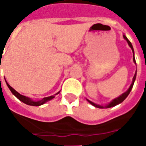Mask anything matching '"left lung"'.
<instances>
[{
  "label": "left lung",
  "mask_w": 146,
  "mask_h": 146,
  "mask_svg": "<svg viewBox=\"0 0 146 146\" xmlns=\"http://www.w3.org/2000/svg\"><path fill=\"white\" fill-rule=\"evenodd\" d=\"M123 38L125 39L126 40H127V44H128V45L130 46V48H131L132 51H133V54H134V49H133V46H132L131 43V41L129 40L127 38V36H125V35H123ZM133 61H134V62H135V64H136V62H135V56L133 57ZM135 79H136V73H135V76H134V77H133V80H132V83L131 84V86H130V88H128V90L126 92H124V93H123L122 95H120V96H119L118 98H115V99H113V101L111 102L110 103H109L108 105H106V106H100V105H97L95 104V103H94V102H92L89 101V100H88V101L91 103L92 105H93L94 106H95V107L97 108H101V109H102V108H110V107H113V106H116V105L119 104V103H121L124 99H125L127 96H128V95L130 94V92H131V91L132 88H133V85H134V83H135Z\"/></svg>",
  "instance_id": "obj_1"
}]
</instances>
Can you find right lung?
<instances>
[{"instance_id":"right-lung-1","label":"right lung","mask_w":146,"mask_h":146,"mask_svg":"<svg viewBox=\"0 0 146 146\" xmlns=\"http://www.w3.org/2000/svg\"><path fill=\"white\" fill-rule=\"evenodd\" d=\"M8 88H9V89L11 90V92H12V94H13V95H15V96H16V97H17V98H19L21 102H24L25 104L29 105V106H41V105L44 104L45 102H47L49 101V100H51V99H52V98L54 97V95H52V96H49V97L44 98L43 99H41V100H40V101L35 102V101H33V100H31L30 98H27V97H26V96H24V95H20L19 92H17L15 90H14V89L12 88H11V86L9 85L8 84Z\"/></svg>"}]
</instances>
